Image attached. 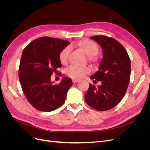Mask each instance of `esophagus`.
<instances>
[{"instance_id":"esophagus-1","label":"esophagus","mask_w":150,"mask_h":150,"mask_svg":"<svg viewBox=\"0 0 150 150\" xmlns=\"http://www.w3.org/2000/svg\"><path fill=\"white\" fill-rule=\"evenodd\" d=\"M78 80H76V79H72V83H73V84H75V83H78Z\"/></svg>"}]
</instances>
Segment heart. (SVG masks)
Segmentation results:
<instances>
[{
  "mask_svg": "<svg viewBox=\"0 0 150 150\" xmlns=\"http://www.w3.org/2000/svg\"><path fill=\"white\" fill-rule=\"evenodd\" d=\"M74 47L79 51L82 52L84 55L89 57V61L96 64L98 60L94 57L99 52L98 45L92 40L83 39L74 44ZM69 54V49L68 47L63 49L59 55V59L62 65H66L68 62V57ZM66 74L69 78L74 79H79L90 73V69L88 67L79 68L76 66H70L65 71Z\"/></svg>",
  "mask_w": 150,
  "mask_h": 150,
  "instance_id": "1",
  "label": "heart"
}]
</instances>
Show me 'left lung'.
<instances>
[{
	"label": "left lung",
	"instance_id": "1",
	"mask_svg": "<svg viewBox=\"0 0 150 150\" xmlns=\"http://www.w3.org/2000/svg\"><path fill=\"white\" fill-rule=\"evenodd\" d=\"M91 39L102 48L103 57L99 70L91 79L101 81L96 87L89 84L84 95L89 106L98 111H107L116 106L123 98L128 89L131 74V61L125 47L112 38L94 35Z\"/></svg>",
	"mask_w": 150,
	"mask_h": 150
}]
</instances>
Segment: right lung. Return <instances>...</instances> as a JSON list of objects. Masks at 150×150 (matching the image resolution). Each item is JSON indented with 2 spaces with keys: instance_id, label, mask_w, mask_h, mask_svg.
Wrapping results in <instances>:
<instances>
[{
  "instance_id": "right-lung-1",
  "label": "right lung",
  "mask_w": 150,
  "mask_h": 150,
  "mask_svg": "<svg viewBox=\"0 0 150 150\" xmlns=\"http://www.w3.org/2000/svg\"><path fill=\"white\" fill-rule=\"evenodd\" d=\"M69 44L68 40L42 37L33 40L24 49L21 58L19 78L25 98L37 110L49 112L64 104L71 78L64 77L59 84L51 76L62 67L59 55Z\"/></svg>"
}]
</instances>
